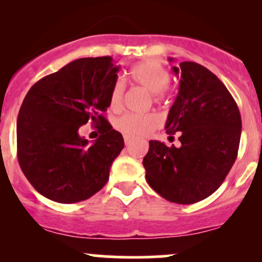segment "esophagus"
<instances>
[{"label": "esophagus", "instance_id": "obj_1", "mask_svg": "<svg viewBox=\"0 0 262 262\" xmlns=\"http://www.w3.org/2000/svg\"><path fill=\"white\" fill-rule=\"evenodd\" d=\"M124 143H125V145H129V144L132 143V138L127 137V135H124Z\"/></svg>", "mask_w": 262, "mask_h": 262}]
</instances>
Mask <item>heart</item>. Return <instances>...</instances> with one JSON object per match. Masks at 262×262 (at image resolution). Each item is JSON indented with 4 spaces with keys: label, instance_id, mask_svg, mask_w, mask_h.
<instances>
[{
    "label": "heart",
    "instance_id": "1",
    "mask_svg": "<svg viewBox=\"0 0 262 262\" xmlns=\"http://www.w3.org/2000/svg\"><path fill=\"white\" fill-rule=\"evenodd\" d=\"M129 77L135 85L143 87L146 91L155 96L156 101L164 98V93L170 83V73L165 66L154 60H146L132 66L129 70ZM125 85L123 80L114 81L110 95V106L112 110H118L122 106L124 97ZM160 125V118L156 114L135 116L125 114L116 122V127L127 137H141L148 135Z\"/></svg>",
    "mask_w": 262,
    "mask_h": 262
}]
</instances>
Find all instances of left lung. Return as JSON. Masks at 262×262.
<instances>
[{
	"label": "left lung",
	"mask_w": 262,
	"mask_h": 262,
	"mask_svg": "<svg viewBox=\"0 0 262 262\" xmlns=\"http://www.w3.org/2000/svg\"><path fill=\"white\" fill-rule=\"evenodd\" d=\"M172 71L181 80L165 129L170 135L181 131V145L150 140L143 165L149 186L161 197L191 204L217 191L235 162L242 117L227 87L207 68L183 61Z\"/></svg>",
	"instance_id": "1"
}]
</instances>
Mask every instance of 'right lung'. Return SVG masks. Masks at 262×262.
I'll list each match as a JSON object with an SVG mask.
<instances>
[{"label":"right lung","mask_w":262,"mask_h":262,"mask_svg":"<svg viewBox=\"0 0 262 262\" xmlns=\"http://www.w3.org/2000/svg\"><path fill=\"white\" fill-rule=\"evenodd\" d=\"M118 70L111 56L77 59L27 93L17 119V158L44 197L76 203L107 183L111 165L124 148L122 134L101 114L110 107ZM89 120L101 124L92 144L78 134Z\"/></svg>","instance_id":"1"}]
</instances>
